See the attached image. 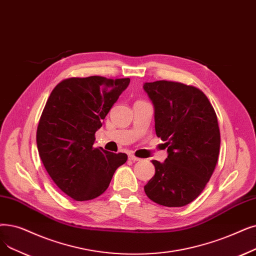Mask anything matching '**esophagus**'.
Returning a JSON list of instances; mask_svg holds the SVG:
<instances>
[{"label": "esophagus", "mask_w": 256, "mask_h": 256, "mask_svg": "<svg viewBox=\"0 0 256 256\" xmlns=\"http://www.w3.org/2000/svg\"><path fill=\"white\" fill-rule=\"evenodd\" d=\"M128 159H130V161H134V162H135V161H140V160H141L140 158H137V157H135L134 154H130V156H128Z\"/></svg>", "instance_id": "34e87169"}]
</instances>
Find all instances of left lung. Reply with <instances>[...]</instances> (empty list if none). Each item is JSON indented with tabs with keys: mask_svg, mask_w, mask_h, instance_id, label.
Listing matches in <instances>:
<instances>
[{
	"mask_svg": "<svg viewBox=\"0 0 256 256\" xmlns=\"http://www.w3.org/2000/svg\"><path fill=\"white\" fill-rule=\"evenodd\" d=\"M143 88L154 104L156 134L168 154L163 163L152 161L156 172L144 192L159 205L185 206L203 192L216 168L220 144L216 114L194 86L159 80Z\"/></svg>",
	"mask_w": 256,
	"mask_h": 256,
	"instance_id": "obj_1",
	"label": "left lung"
}]
</instances>
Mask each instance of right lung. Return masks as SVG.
Returning <instances> with one entry per match:
<instances>
[{
	"mask_svg": "<svg viewBox=\"0 0 256 256\" xmlns=\"http://www.w3.org/2000/svg\"><path fill=\"white\" fill-rule=\"evenodd\" d=\"M130 78L73 77L51 92L36 132L40 157L53 182L75 201L104 194L126 154L94 148L95 132Z\"/></svg>",
	"mask_w": 256,
	"mask_h": 256,
	"instance_id": "right-lung-1",
	"label": "right lung"
}]
</instances>
